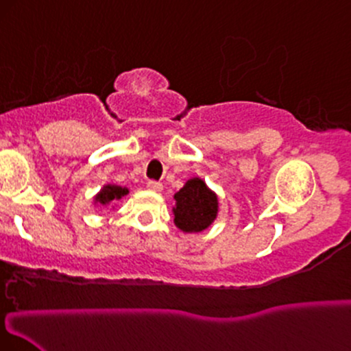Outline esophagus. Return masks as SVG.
<instances>
[{
  "mask_svg": "<svg viewBox=\"0 0 351 351\" xmlns=\"http://www.w3.org/2000/svg\"><path fill=\"white\" fill-rule=\"evenodd\" d=\"M146 187H148V190H151V192H161L162 184L161 182H156V180H149V182L146 184Z\"/></svg>",
  "mask_w": 351,
  "mask_h": 351,
  "instance_id": "esophagus-1",
  "label": "esophagus"
}]
</instances>
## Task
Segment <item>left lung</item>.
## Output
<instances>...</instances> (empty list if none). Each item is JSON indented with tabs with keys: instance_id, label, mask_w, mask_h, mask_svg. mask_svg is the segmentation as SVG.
<instances>
[{
	"instance_id": "left-lung-1",
	"label": "left lung",
	"mask_w": 351,
	"mask_h": 351,
	"mask_svg": "<svg viewBox=\"0 0 351 351\" xmlns=\"http://www.w3.org/2000/svg\"><path fill=\"white\" fill-rule=\"evenodd\" d=\"M174 224L185 234L205 231L218 218V195L202 177H190L184 187L174 193Z\"/></svg>"
}]
</instances>
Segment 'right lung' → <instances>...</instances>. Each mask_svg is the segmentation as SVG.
I'll use <instances>...</instances> for the list:
<instances>
[{"label":"right lung","mask_w":351,"mask_h":351,"mask_svg":"<svg viewBox=\"0 0 351 351\" xmlns=\"http://www.w3.org/2000/svg\"><path fill=\"white\" fill-rule=\"evenodd\" d=\"M130 190L127 187H122V185L117 184H106L104 187L99 190V192L94 195V206L96 208H115V202H119L120 198H123L125 195H128Z\"/></svg>","instance_id":"obj_1"}]
</instances>
